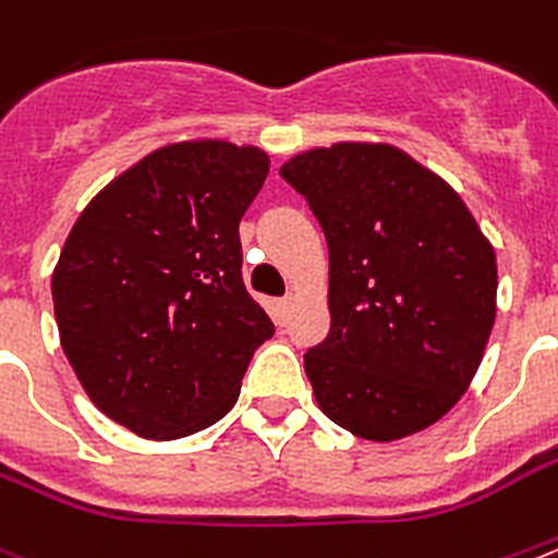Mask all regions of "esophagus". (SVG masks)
I'll return each instance as SVG.
<instances>
[{"instance_id":"esophagus-1","label":"esophagus","mask_w":558,"mask_h":558,"mask_svg":"<svg viewBox=\"0 0 558 558\" xmlns=\"http://www.w3.org/2000/svg\"><path fill=\"white\" fill-rule=\"evenodd\" d=\"M294 306V298L292 294H287V298H280V301H275V315H278V323L287 320L289 308Z\"/></svg>"}]
</instances>
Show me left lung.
<instances>
[{"label": "left lung", "mask_w": 558, "mask_h": 558, "mask_svg": "<svg viewBox=\"0 0 558 558\" xmlns=\"http://www.w3.org/2000/svg\"><path fill=\"white\" fill-rule=\"evenodd\" d=\"M329 243L315 400L354 437H411L460 402L496 317L494 246L465 201L391 144L340 142L280 167Z\"/></svg>", "instance_id": "8db88e82"}]
</instances>
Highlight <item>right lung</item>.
Wrapping results in <instances>:
<instances>
[{
	"label": "right lung",
	"mask_w": 558,
	"mask_h": 558,
	"mask_svg": "<svg viewBox=\"0 0 558 558\" xmlns=\"http://www.w3.org/2000/svg\"><path fill=\"white\" fill-rule=\"evenodd\" d=\"M269 156L218 138L156 149L70 229L53 308L70 366L101 414L144 439L218 423L275 335L241 278L238 223Z\"/></svg>",
	"instance_id": "obj_1"
}]
</instances>
